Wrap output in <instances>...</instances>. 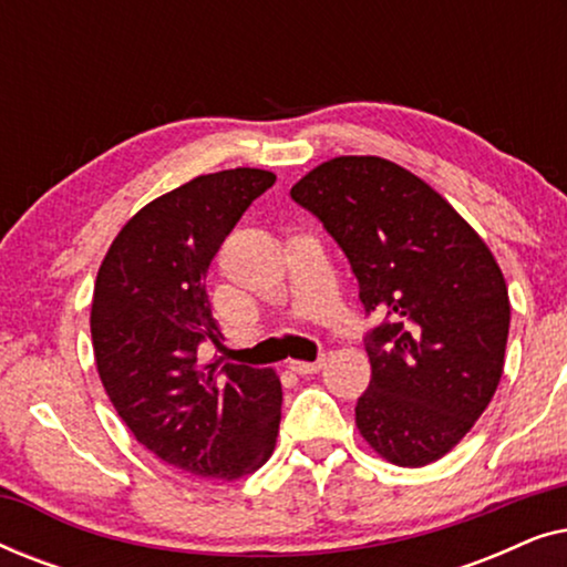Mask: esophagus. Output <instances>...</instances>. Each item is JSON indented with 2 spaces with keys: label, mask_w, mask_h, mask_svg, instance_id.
Returning a JSON list of instances; mask_svg holds the SVG:
<instances>
[{
  "label": "esophagus",
  "mask_w": 567,
  "mask_h": 567,
  "mask_svg": "<svg viewBox=\"0 0 567 567\" xmlns=\"http://www.w3.org/2000/svg\"><path fill=\"white\" fill-rule=\"evenodd\" d=\"M324 367V355L315 361H289V369L297 371V374H317Z\"/></svg>",
  "instance_id": "esophagus-1"
}]
</instances>
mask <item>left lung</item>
I'll return each instance as SVG.
<instances>
[{
    "label": "left lung",
    "mask_w": 567,
    "mask_h": 567,
    "mask_svg": "<svg viewBox=\"0 0 567 567\" xmlns=\"http://www.w3.org/2000/svg\"><path fill=\"white\" fill-rule=\"evenodd\" d=\"M359 278L369 390L355 425L379 456L423 467L460 444L503 374L511 305L475 229L429 183L382 157L322 162L291 188Z\"/></svg>",
    "instance_id": "1"
}]
</instances>
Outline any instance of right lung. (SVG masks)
Returning a JSON list of instances; mask_svg holds the SVG:
<instances>
[{
  "mask_svg": "<svg viewBox=\"0 0 567 567\" xmlns=\"http://www.w3.org/2000/svg\"><path fill=\"white\" fill-rule=\"evenodd\" d=\"M274 183L255 167L193 177L146 204L97 270L90 330L100 382L138 444L196 477L252 475L276 446V371L198 359V346L221 336L208 266Z\"/></svg>",
  "mask_w": 567,
  "mask_h": 567,
  "instance_id": "add662e5",
  "label": "right lung"
}]
</instances>
